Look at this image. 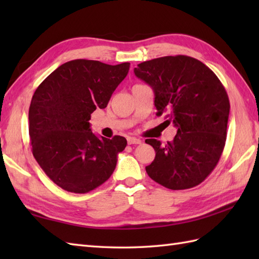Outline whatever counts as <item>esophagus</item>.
Wrapping results in <instances>:
<instances>
[{
    "label": "esophagus",
    "mask_w": 259,
    "mask_h": 259,
    "mask_svg": "<svg viewBox=\"0 0 259 259\" xmlns=\"http://www.w3.org/2000/svg\"><path fill=\"white\" fill-rule=\"evenodd\" d=\"M128 144L129 145H139L141 144V140L138 138H135V137H128Z\"/></svg>",
    "instance_id": "1"
}]
</instances>
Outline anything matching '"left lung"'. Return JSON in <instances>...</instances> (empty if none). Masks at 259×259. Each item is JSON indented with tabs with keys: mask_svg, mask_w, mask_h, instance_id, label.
Listing matches in <instances>:
<instances>
[{
	"mask_svg": "<svg viewBox=\"0 0 259 259\" xmlns=\"http://www.w3.org/2000/svg\"><path fill=\"white\" fill-rule=\"evenodd\" d=\"M134 71L152 88L157 115L168 113L167 121L177 128L166 145L146 140L156 151L146 167L148 176L172 190L199 185L216 167L226 142L230 104L222 82L207 65L187 56L149 60Z\"/></svg>",
	"mask_w": 259,
	"mask_h": 259,
	"instance_id": "obj_1",
	"label": "left lung"
}]
</instances>
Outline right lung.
I'll return each instance as SVG.
<instances>
[{"label": "right lung", "mask_w": 259, "mask_h": 259, "mask_svg": "<svg viewBox=\"0 0 259 259\" xmlns=\"http://www.w3.org/2000/svg\"><path fill=\"white\" fill-rule=\"evenodd\" d=\"M130 63L110 65L78 59L60 65L37 87L29 109L32 153L62 189L85 194L107 181L124 150V137H98L89 120L104 109L129 72Z\"/></svg>", "instance_id": "obj_1"}]
</instances>
